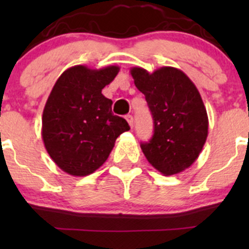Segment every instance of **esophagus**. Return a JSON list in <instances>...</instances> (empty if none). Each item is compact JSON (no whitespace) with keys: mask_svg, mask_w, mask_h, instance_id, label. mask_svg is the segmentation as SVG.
<instances>
[{"mask_svg":"<svg viewBox=\"0 0 249 249\" xmlns=\"http://www.w3.org/2000/svg\"><path fill=\"white\" fill-rule=\"evenodd\" d=\"M125 119H126V122L129 123L130 127H132V126H134V118H132V115H130V114L125 115Z\"/></svg>","mask_w":249,"mask_h":249,"instance_id":"34e87169","label":"esophagus"}]
</instances>
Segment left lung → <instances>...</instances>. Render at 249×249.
<instances>
[{
    "label": "left lung",
    "instance_id": "left-lung-1",
    "mask_svg": "<svg viewBox=\"0 0 249 249\" xmlns=\"http://www.w3.org/2000/svg\"><path fill=\"white\" fill-rule=\"evenodd\" d=\"M135 85L153 115L154 134L141 149L148 162L165 176L192 166L208 135V117L199 90L180 70L164 66L149 73L130 70Z\"/></svg>",
    "mask_w": 249,
    "mask_h": 249
}]
</instances>
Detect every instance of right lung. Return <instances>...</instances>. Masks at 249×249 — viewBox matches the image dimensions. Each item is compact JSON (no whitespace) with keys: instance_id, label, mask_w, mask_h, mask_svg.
<instances>
[{"instance_id":"1","label":"right lung","mask_w":249,"mask_h":249,"mask_svg":"<svg viewBox=\"0 0 249 249\" xmlns=\"http://www.w3.org/2000/svg\"><path fill=\"white\" fill-rule=\"evenodd\" d=\"M119 66L92 70L70 67L57 78L42 115V139L53 161L64 172L83 177L104 165L126 120L112 113V100L102 95Z\"/></svg>"}]
</instances>
